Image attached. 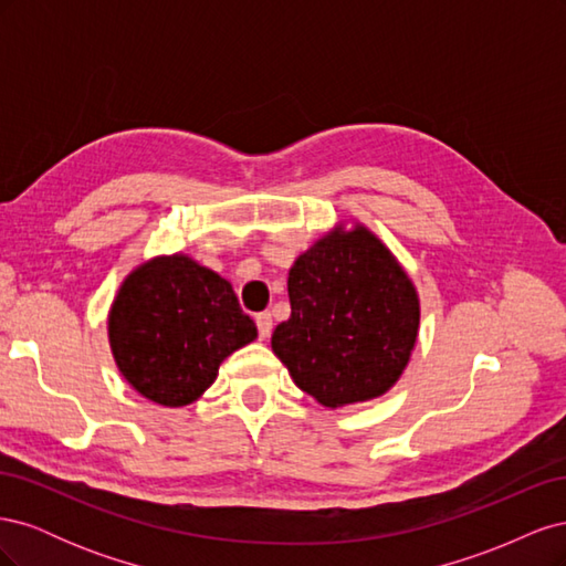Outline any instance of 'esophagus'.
Listing matches in <instances>:
<instances>
[{
  "label": "esophagus",
  "instance_id": "obj_1",
  "mask_svg": "<svg viewBox=\"0 0 566 566\" xmlns=\"http://www.w3.org/2000/svg\"><path fill=\"white\" fill-rule=\"evenodd\" d=\"M254 323H256V331H260V337L262 339H266L269 337V333H271V314L269 312H262V314H256L254 316Z\"/></svg>",
  "mask_w": 566,
  "mask_h": 566
}]
</instances>
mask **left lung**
<instances>
[{
  "label": "left lung",
  "mask_w": 566,
  "mask_h": 566,
  "mask_svg": "<svg viewBox=\"0 0 566 566\" xmlns=\"http://www.w3.org/2000/svg\"><path fill=\"white\" fill-rule=\"evenodd\" d=\"M290 318L271 335L295 385L328 408L368 401L408 366L420 325L413 281L378 235L342 227L287 273Z\"/></svg>",
  "instance_id": "8db88e82"
}]
</instances>
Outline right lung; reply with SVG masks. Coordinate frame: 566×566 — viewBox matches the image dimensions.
<instances>
[{
    "mask_svg": "<svg viewBox=\"0 0 566 566\" xmlns=\"http://www.w3.org/2000/svg\"><path fill=\"white\" fill-rule=\"evenodd\" d=\"M256 337L227 279L186 254L136 266L108 314V339L125 380L153 403H193L221 361Z\"/></svg>",
    "mask_w": 566,
    "mask_h": 566,
    "instance_id": "1",
    "label": "right lung"
}]
</instances>
